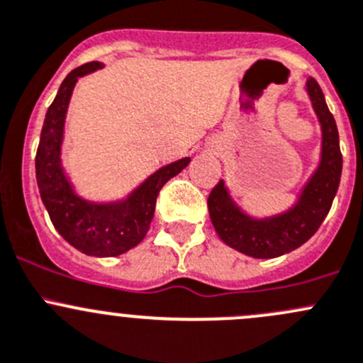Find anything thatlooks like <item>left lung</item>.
Returning <instances> with one entry per match:
<instances>
[{
    "instance_id": "obj_1",
    "label": "left lung",
    "mask_w": 363,
    "mask_h": 363,
    "mask_svg": "<svg viewBox=\"0 0 363 363\" xmlns=\"http://www.w3.org/2000/svg\"><path fill=\"white\" fill-rule=\"evenodd\" d=\"M306 89L321 126V160L294 207L283 214L256 219L233 202L223 181L208 195V214L219 239L252 258H276L307 242L327 218L337 193L342 172L337 124L313 77L307 79Z\"/></svg>"
}]
</instances>
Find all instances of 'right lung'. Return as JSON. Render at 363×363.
Returning <instances> with one entry per match:
<instances>
[{
  "label": "right lung",
  "mask_w": 363,
  "mask_h": 363,
  "mask_svg": "<svg viewBox=\"0 0 363 363\" xmlns=\"http://www.w3.org/2000/svg\"><path fill=\"white\" fill-rule=\"evenodd\" d=\"M101 67L104 65L98 61L82 65L72 69L63 80L45 113L35 167L40 196L54 228L68 244L84 255L107 258L123 255L142 242L155 216L160 189L164 182L184 170L191 158H182L161 167L119 202H89L73 191V186L69 184L61 164L65 119L79 77Z\"/></svg>",
  "instance_id": "1"
}]
</instances>
